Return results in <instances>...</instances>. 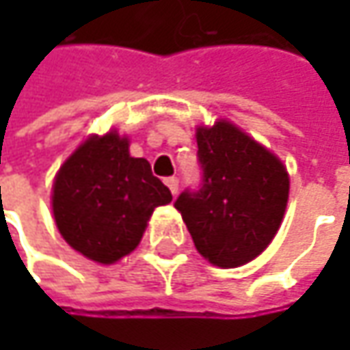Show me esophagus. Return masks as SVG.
Masks as SVG:
<instances>
[{"instance_id":"1","label":"esophagus","mask_w":350,"mask_h":350,"mask_svg":"<svg viewBox=\"0 0 350 350\" xmlns=\"http://www.w3.org/2000/svg\"><path fill=\"white\" fill-rule=\"evenodd\" d=\"M165 185L169 187V191H171V195L173 196L179 193V179H177V177H167V179H165Z\"/></svg>"}]
</instances>
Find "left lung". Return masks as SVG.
I'll return each instance as SVG.
<instances>
[{
  "mask_svg": "<svg viewBox=\"0 0 350 350\" xmlns=\"http://www.w3.org/2000/svg\"><path fill=\"white\" fill-rule=\"evenodd\" d=\"M202 185L175 200L196 251L234 269L261 255L280 228L290 179L282 161L228 120L196 128Z\"/></svg>",
  "mask_w": 350,
  "mask_h": 350,
  "instance_id": "1",
  "label": "left lung"
}]
</instances>
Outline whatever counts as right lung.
Segmentation results:
<instances>
[{
    "instance_id": "1",
    "label": "right lung",
    "mask_w": 350,
    "mask_h": 350,
    "mask_svg": "<svg viewBox=\"0 0 350 350\" xmlns=\"http://www.w3.org/2000/svg\"><path fill=\"white\" fill-rule=\"evenodd\" d=\"M171 191L148 159L132 157L128 138L111 130L89 136L58 171L52 212L62 237L91 261L111 265L134 251L157 206Z\"/></svg>"
}]
</instances>
